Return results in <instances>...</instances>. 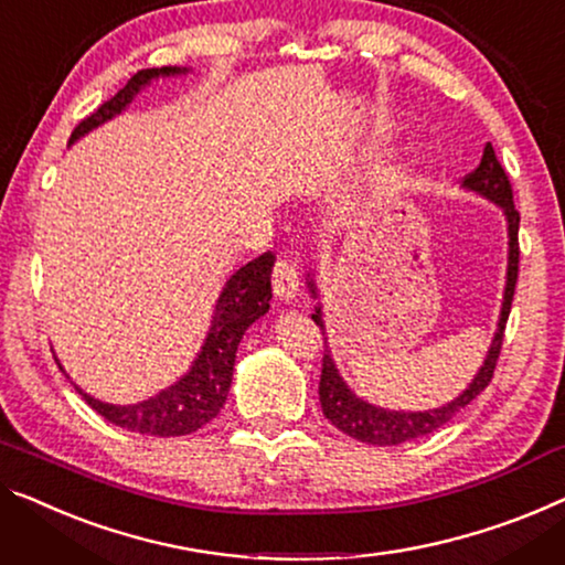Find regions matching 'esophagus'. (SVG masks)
Wrapping results in <instances>:
<instances>
[{
	"instance_id": "1",
	"label": "esophagus",
	"mask_w": 565,
	"mask_h": 565,
	"mask_svg": "<svg viewBox=\"0 0 565 565\" xmlns=\"http://www.w3.org/2000/svg\"><path fill=\"white\" fill-rule=\"evenodd\" d=\"M299 291V271L297 264L289 258H279L274 264V294L279 299H294Z\"/></svg>"
}]
</instances>
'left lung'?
<instances>
[{
    "label": "left lung",
    "instance_id": "8db88e82",
    "mask_svg": "<svg viewBox=\"0 0 565 565\" xmlns=\"http://www.w3.org/2000/svg\"><path fill=\"white\" fill-rule=\"evenodd\" d=\"M465 188L479 192V195L490 198L492 202L502 205L504 215L510 223V266H508V286H504V301H502V315L498 324V334H494L490 355H487L484 365L479 367L475 381L469 388L459 395L457 401L446 403L444 408L426 411V414H403V411H383L370 406V403L360 401L358 395H352L348 385L342 383V377L337 375V367L332 363L330 352L324 350L322 358V375H319V403H322V414L340 428L342 434L352 436V439L363 444L375 446H395L411 439H420V436L434 434L436 428L459 414L461 408L469 406L471 401L482 393L487 385L492 383L494 367H498L502 340H504V324H508L512 297H515V284H518V268H520V243H518V228H520V213L512 202V184L510 177L500 164L498 154H494L492 145H487L482 151V162L477 164V170H471L465 177ZM311 294H315V284H311ZM311 319L319 324V330H324L322 315H311ZM324 334V332H322Z\"/></svg>",
    "mask_w": 565,
    "mask_h": 565
}]
</instances>
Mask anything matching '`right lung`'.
I'll return each instance as SVG.
<instances>
[{
  "mask_svg": "<svg viewBox=\"0 0 565 565\" xmlns=\"http://www.w3.org/2000/svg\"><path fill=\"white\" fill-rule=\"evenodd\" d=\"M170 73H180V67H159V71L157 67H147V71H139L119 94L104 100L94 114L75 126L71 141L119 114L151 78ZM271 268L274 254L266 250V254L248 260L246 266H241L231 276L221 299H217L213 327H210L205 348L198 355L195 365L170 388L157 393L154 398L137 403V406H108V403L94 401L81 388L75 391L83 395V401L96 414L126 428V431L147 436H184L198 431L200 426L210 424L221 414L223 403L228 398L235 350H238L243 332L268 311V301H271Z\"/></svg>",
  "mask_w": 565,
  "mask_h": 565,
  "instance_id": "obj_1",
  "label": "right lung"
}]
</instances>
